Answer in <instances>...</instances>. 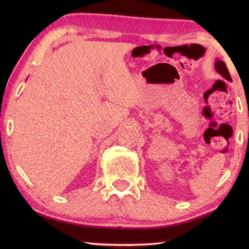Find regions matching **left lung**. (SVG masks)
Wrapping results in <instances>:
<instances>
[{"label": "left lung", "mask_w": 249, "mask_h": 249, "mask_svg": "<svg viewBox=\"0 0 249 249\" xmlns=\"http://www.w3.org/2000/svg\"><path fill=\"white\" fill-rule=\"evenodd\" d=\"M215 70L216 71H217L219 75H221V77L225 78L226 80L228 81H231V77H230V73H229V71L228 68H227L225 62L220 61V60H215Z\"/></svg>", "instance_id": "left-lung-1"}]
</instances>
